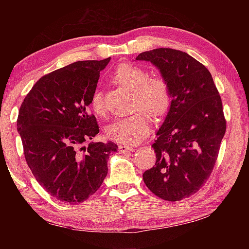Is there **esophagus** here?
Listing matches in <instances>:
<instances>
[{
	"label": "esophagus",
	"instance_id": "esophagus-1",
	"mask_svg": "<svg viewBox=\"0 0 249 249\" xmlns=\"http://www.w3.org/2000/svg\"><path fill=\"white\" fill-rule=\"evenodd\" d=\"M119 150L120 153L125 154V153H132V151L135 150L133 146H127V145H120L119 146Z\"/></svg>",
	"mask_w": 249,
	"mask_h": 249
}]
</instances>
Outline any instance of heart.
I'll return each mask as SVG.
<instances>
[{"label": "heart", "instance_id": "1", "mask_svg": "<svg viewBox=\"0 0 249 249\" xmlns=\"http://www.w3.org/2000/svg\"><path fill=\"white\" fill-rule=\"evenodd\" d=\"M113 79L134 92V114L122 117L107 128L109 140L126 145H136L148 136L151 117H161L171 104V89L163 77H148L146 71L133 64H122L113 73ZM91 107L98 116H105L107 108L100 92H94Z\"/></svg>", "mask_w": 249, "mask_h": 249}]
</instances>
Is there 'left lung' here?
<instances>
[{
	"label": "left lung",
	"instance_id": "8db88e82",
	"mask_svg": "<svg viewBox=\"0 0 249 249\" xmlns=\"http://www.w3.org/2000/svg\"><path fill=\"white\" fill-rule=\"evenodd\" d=\"M150 61L171 89V104L151 147L156 163L142 175L149 190L166 201L195 195L215 166L226 130L221 96L210 71L187 53L157 48L138 54Z\"/></svg>",
	"mask_w": 249,
	"mask_h": 249
}]
</instances>
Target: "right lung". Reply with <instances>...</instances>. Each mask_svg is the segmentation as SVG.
<instances>
[{
    "label": "right lung",
    "instance_id": "right-lung-1",
    "mask_svg": "<svg viewBox=\"0 0 249 249\" xmlns=\"http://www.w3.org/2000/svg\"><path fill=\"white\" fill-rule=\"evenodd\" d=\"M111 58L84 60L41 77L19 108L18 130L26 162L50 196L67 203L86 201L107 175V158L117 151L113 142L84 144L99 133L88 114L100 71Z\"/></svg>",
    "mask_w": 249,
    "mask_h": 249
}]
</instances>
